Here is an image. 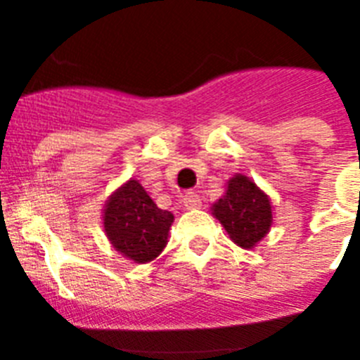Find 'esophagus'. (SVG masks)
Returning a JSON list of instances; mask_svg holds the SVG:
<instances>
[{
	"label": "esophagus",
	"instance_id": "esophagus-1",
	"mask_svg": "<svg viewBox=\"0 0 360 360\" xmlns=\"http://www.w3.org/2000/svg\"><path fill=\"white\" fill-rule=\"evenodd\" d=\"M182 203L187 211H195V209L202 207V200H200V196L196 193H186L182 196Z\"/></svg>",
	"mask_w": 360,
	"mask_h": 360
}]
</instances>
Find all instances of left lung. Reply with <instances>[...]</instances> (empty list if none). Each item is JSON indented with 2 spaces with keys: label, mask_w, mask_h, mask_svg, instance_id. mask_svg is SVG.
I'll list each match as a JSON object with an SVG mask.
<instances>
[{
  "label": "left lung",
  "mask_w": 360,
  "mask_h": 360,
  "mask_svg": "<svg viewBox=\"0 0 360 360\" xmlns=\"http://www.w3.org/2000/svg\"><path fill=\"white\" fill-rule=\"evenodd\" d=\"M211 212L224 225L229 238L245 250L254 249L274 221L269 195L241 173L229 178L225 195L212 203Z\"/></svg>",
  "instance_id": "1"
}]
</instances>
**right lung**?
<instances>
[{"instance_id":"add662e5","label":"right lung","mask_w":360,"mask_h":360,"mask_svg":"<svg viewBox=\"0 0 360 360\" xmlns=\"http://www.w3.org/2000/svg\"><path fill=\"white\" fill-rule=\"evenodd\" d=\"M173 221V212L158 209L135 178L117 187L103 209L104 234L111 247L139 265L160 256Z\"/></svg>"}]
</instances>
